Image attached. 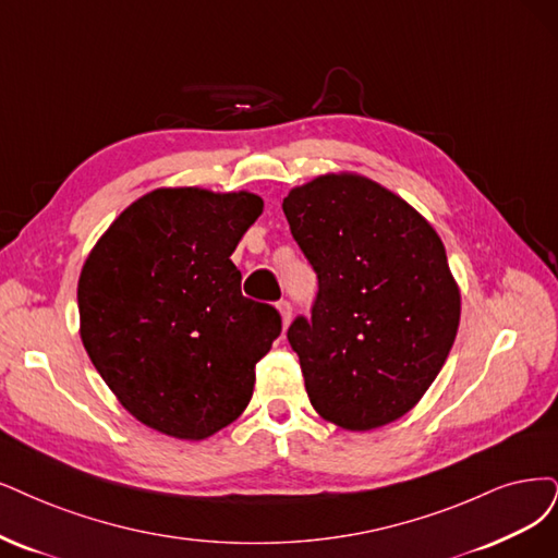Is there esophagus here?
I'll use <instances>...</instances> for the list:
<instances>
[{
  "mask_svg": "<svg viewBox=\"0 0 558 558\" xmlns=\"http://www.w3.org/2000/svg\"><path fill=\"white\" fill-rule=\"evenodd\" d=\"M278 313H280V319H282V328L290 326V322H292V303L282 299L278 303Z\"/></svg>",
  "mask_w": 558,
  "mask_h": 558,
  "instance_id": "esophagus-1",
  "label": "esophagus"
}]
</instances>
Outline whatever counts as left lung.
I'll return each instance as SVG.
<instances>
[{
	"label": "left lung",
	"instance_id": "1",
	"mask_svg": "<svg viewBox=\"0 0 558 558\" xmlns=\"http://www.w3.org/2000/svg\"><path fill=\"white\" fill-rule=\"evenodd\" d=\"M319 292L287 331L317 414L365 432L404 416L444 367L460 290L439 234L361 174H322L282 199Z\"/></svg>",
	"mask_w": 558,
	"mask_h": 558
}]
</instances>
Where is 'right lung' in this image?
Listing matches in <instances>:
<instances>
[{
	"mask_svg": "<svg viewBox=\"0 0 558 558\" xmlns=\"http://www.w3.org/2000/svg\"><path fill=\"white\" fill-rule=\"evenodd\" d=\"M262 209L247 191L158 189L82 266V344L123 409L162 435L199 441L236 421L282 331L274 305L241 294L230 259Z\"/></svg>",
	"mask_w": 558,
	"mask_h": 558,
	"instance_id": "right-lung-1",
	"label": "right lung"
}]
</instances>
